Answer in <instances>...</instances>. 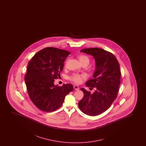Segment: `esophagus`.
<instances>
[{
    "instance_id": "obj_1",
    "label": "esophagus",
    "mask_w": 146,
    "mask_h": 146,
    "mask_svg": "<svg viewBox=\"0 0 146 146\" xmlns=\"http://www.w3.org/2000/svg\"><path fill=\"white\" fill-rule=\"evenodd\" d=\"M74 88L75 90H79V86H77V85H74Z\"/></svg>"
}]
</instances>
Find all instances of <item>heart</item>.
<instances>
[{"label":"heart","mask_w":146,"mask_h":146,"mask_svg":"<svg viewBox=\"0 0 146 146\" xmlns=\"http://www.w3.org/2000/svg\"><path fill=\"white\" fill-rule=\"evenodd\" d=\"M78 59L80 61V63L82 64H86L87 65L90 63V59L88 56L84 55H81L78 57ZM87 78L85 74H79L75 73L72 75V76L69 77V79L72 82H74L76 84H79L81 83L83 79H85Z\"/></svg>","instance_id":"obj_1"}]
</instances>
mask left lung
<instances>
[{
	"mask_svg": "<svg viewBox=\"0 0 146 146\" xmlns=\"http://www.w3.org/2000/svg\"><path fill=\"white\" fill-rule=\"evenodd\" d=\"M94 57L96 69L93 78L86 85L95 91L93 94L81 88L84 97L78 103L80 110L89 116H96L111 106L118 95L120 84V65L114 54L99 48H85L80 51Z\"/></svg>",
	"mask_w": 146,
	"mask_h": 146,
	"instance_id": "obj_1",
	"label": "left lung"
}]
</instances>
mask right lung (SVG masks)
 Instances as JSON below:
<instances>
[{
	"instance_id": "1",
	"label": "right lung",
	"mask_w": 146,
	"mask_h": 146,
	"mask_svg": "<svg viewBox=\"0 0 146 146\" xmlns=\"http://www.w3.org/2000/svg\"><path fill=\"white\" fill-rule=\"evenodd\" d=\"M68 51L47 47L35 54L29 61L24 80L28 95L37 108L53 112L62 106L65 96L73 90L72 84L61 87L54 84L60 76Z\"/></svg>"
}]
</instances>
